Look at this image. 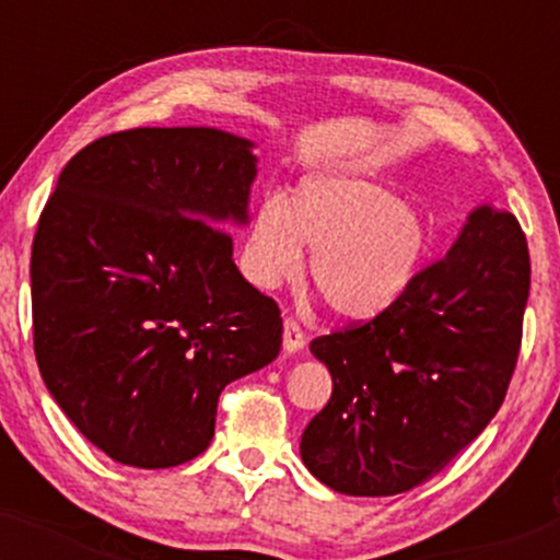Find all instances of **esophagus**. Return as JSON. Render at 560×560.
Instances as JSON below:
<instances>
[{
	"label": "esophagus",
	"instance_id": "esophagus-1",
	"mask_svg": "<svg viewBox=\"0 0 560 560\" xmlns=\"http://www.w3.org/2000/svg\"><path fill=\"white\" fill-rule=\"evenodd\" d=\"M305 347V331H302L298 318H284V350L287 352H298Z\"/></svg>",
	"mask_w": 560,
	"mask_h": 560
}]
</instances>
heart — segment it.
<instances>
[{"label": "heart", "instance_id": "heart-1", "mask_svg": "<svg viewBox=\"0 0 560 560\" xmlns=\"http://www.w3.org/2000/svg\"><path fill=\"white\" fill-rule=\"evenodd\" d=\"M313 249L311 276L339 316H382L405 298L432 244L427 215L387 186L350 173L307 178L292 199H262L249 223L244 268L273 289L298 279Z\"/></svg>", "mask_w": 560, "mask_h": 560}]
</instances>
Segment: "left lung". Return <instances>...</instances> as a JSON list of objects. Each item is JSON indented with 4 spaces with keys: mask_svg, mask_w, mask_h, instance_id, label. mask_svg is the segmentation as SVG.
I'll list each match as a JSON object with an SVG mask.
<instances>
[{
    "mask_svg": "<svg viewBox=\"0 0 560 560\" xmlns=\"http://www.w3.org/2000/svg\"><path fill=\"white\" fill-rule=\"evenodd\" d=\"M529 276L518 221L485 205L389 311L313 339L334 389L302 432L307 471L355 498L442 471L505 400Z\"/></svg>",
    "mask_w": 560,
    "mask_h": 560,
    "instance_id": "8db88e82",
    "label": "left lung"
}]
</instances>
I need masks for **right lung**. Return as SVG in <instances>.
Here are the masks:
<instances>
[{"label": "right lung", "mask_w": 560, "mask_h": 560, "mask_svg": "<svg viewBox=\"0 0 560 560\" xmlns=\"http://www.w3.org/2000/svg\"><path fill=\"white\" fill-rule=\"evenodd\" d=\"M253 141L131 128L70 158L31 249L44 384L92 445L137 468L205 453L226 384L281 350V311L215 223H247Z\"/></svg>", "instance_id": "obj_1"}]
</instances>
